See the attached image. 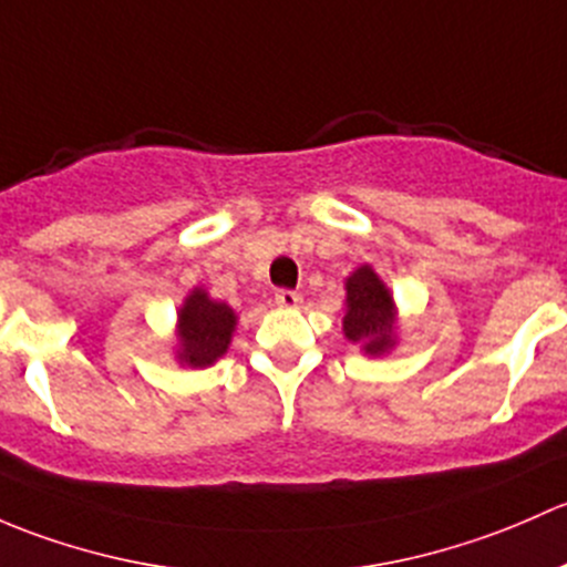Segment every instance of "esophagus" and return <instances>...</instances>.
<instances>
[{"mask_svg":"<svg viewBox=\"0 0 567 567\" xmlns=\"http://www.w3.org/2000/svg\"><path fill=\"white\" fill-rule=\"evenodd\" d=\"M300 300H302L300 291H291V289H278L276 291V302H278V306H284V308L300 306Z\"/></svg>","mask_w":567,"mask_h":567,"instance_id":"esophagus-1","label":"esophagus"}]
</instances>
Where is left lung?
<instances>
[{"mask_svg":"<svg viewBox=\"0 0 567 567\" xmlns=\"http://www.w3.org/2000/svg\"><path fill=\"white\" fill-rule=\"evenodd\" d=\"M343 332L369 354H382L393 343V297L371 267L349 276Z\"/></svg>","mask_w":567,"mask_h":567,"instance_id":"8db88e82","label":"left lung"}]
</instances>
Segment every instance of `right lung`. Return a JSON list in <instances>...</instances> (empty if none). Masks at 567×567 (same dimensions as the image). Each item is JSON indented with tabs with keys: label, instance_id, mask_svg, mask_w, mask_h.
Listing matches in <instances>:
<instances>
[{
	"label": "right lung",
	"instance_id": "obj_1",
	"mask_svg": "<svg viewBox=\"0 0 567 567\" xmlns=\"http://www.w3.org/2000/svg\"><path fill=\"white\" fill-rule=\"evenodd\" d=\"M231 330H235V311L224 302L209 300L207 291L196 289L179 311V341H183L179 360L194 369L215 363L229 349Z\"/></svg>",
	"mask_w": 567,
	"mask_h": 567
}]
</instances>
